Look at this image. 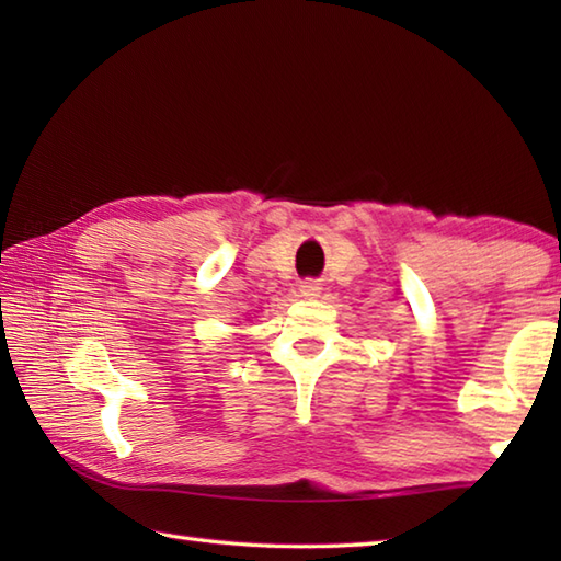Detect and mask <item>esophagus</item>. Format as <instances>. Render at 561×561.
Here are the masks:
<instances>
[{"label":"esophagus","instance_id":"esophagus-1","mask_svg":"<svg viewBox=\"0 0 561 561\" xmlns=\"http://www.w3.org/2000/svg\"><path fill=\"white\" fill-rule=\"evenodd\" d=\"M301 291H304V296H316V294L320 291V287H318V282H313V279H308V282H301Z\"/></svg>","mask_w":561,"mask_h":561}]
</instances>
